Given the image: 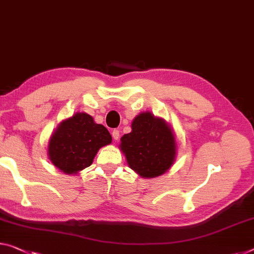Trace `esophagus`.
Returning <instances> with one entry per match:
<instances>
[{
  "label": "esophagus",
  "mask_w": 254,
  "mask_h": 254,
  "mask_svg": "<svg viewBox=\"0 0 254 254\" xmlns=\"http://www.w3.org/2000/svg\"><path fill=\"white\" fill-rule=\"evenodd\" d=\"M111 135H112V137H114V139L117 140V139L119 138V130L114 129V130H112V132H111Z\"/></svg>",
  "instance_id": "1"
}]
</instances>
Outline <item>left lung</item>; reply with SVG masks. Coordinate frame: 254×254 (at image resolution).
Returning <instances> with one entry per match:
<instances>
[{
  "label": "left lung",
  "instance_id": "8db88e82",
  "mask_svg": "<svg viewBox=\"0 0 254 254\" xmlns=\"http://www.w3.org/2000/svg\"><path fill=\"white\" fill-rule=\"evenodd\" d=\"M119 149L130 169L142 178L161 176L174 165L177 140L173 127L150 111L131 122V131L120 138Z\"/></svg>",
  "mask_w": 254,
  "mask_h": 254
}]
</instances>
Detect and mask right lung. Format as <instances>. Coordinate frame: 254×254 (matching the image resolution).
I'll list each match as a JSON object with an SVG mask.
<instances>
[{
    "instance_id": "1",
    "label": "right lung",
    "mask_w": 254,
    "mask_h": 254,
    "mask_svg": "<svg viewBox=\"0 0 254 254\" xmlns=\"http://www.w3.org/2000/svg\"><path fill=\"white\" fill-rule=\"evenodd\" d=\"M112 137L103 125L86 112H76L58 125L48 144V157L53 166L67 175H77L93 163L101 147Z\"/></svg>"
}]
</instances>
